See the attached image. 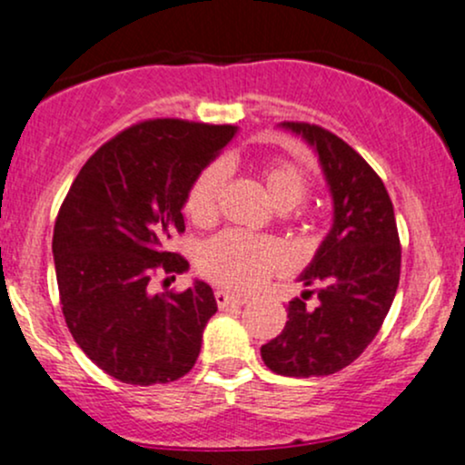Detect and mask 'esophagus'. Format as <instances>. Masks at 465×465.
Here are the masks:
<instances>
[{"label": "esophagus", "instance_id": "obj_1", "mask_svg": "<svg viewBox=\"0 0 465 465\" xmlns=\"http://www.w3.org/2000/svg\"><path fill=\"white\" fill-rule=\"evenodd\" d=\"M216 304L221 309H227V307H241V304L247 302V300L241 298V295H232L227 293V291H216Z\"/></svg>", "mask_w": 465, "mask_h": 465}]
</instances>
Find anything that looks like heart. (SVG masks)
I'll list each match as a JSON object with an SVG mask.
<instances>
[{
    "label": "heart",
    "instance_id": "b5f03b06",
    "mask_svg": "<svg viewBox=\"0 0 465 465\" xmlns=\"http://www.w3.org/2000/svg\"><path fill=\"white\" fill-rule=\"evenodd\" d=\"M260 181L275 209L287 212L309 196L311 181L302 167L289 161H269L260 167ZM224 183V167L212 163L198 172L185 193L183 212L196 227H209L218 216V198ZM198 269L218 287L227 291L256 289L267 275L284 267V253L269 238H252L236 232L213 236L198 249Z\"/></svg>",
    "mask_w": 465,
    "mask_h": 465
}]
</instances>
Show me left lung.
I'll list each match as a JSON object with an SVG mask.
<instances>
[{
  "instance_id": "1",
  "label": "left lung",
  "mask_w": 465,
  "mask_h": 465,
  "mask_svg": "<svg viewBox=\"0 0 465 465\" xmlns=\"http://www.w3.org/2000/svg\"><path fill=\"white\" fill-rule=\"evenodd\" d=\"M318 152L333 198V224L289 302L282 333L262 344V361L278 375H333L355 361L384 324L397 284L401 247L389 192L349 143L320 125L284 121ZM319 295L315 310L309 294Z\"/></svg>"
}]
</instances>
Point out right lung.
Here are the masks:
<instances>
[{"instance_id":"add662e5","label":"right lung","mask_w":465,"mask_h":465,"mask_svg":"<svg viewBox=\"0 0 465 465\" xmlns=\"http://www.w3.org/2000/svg\"><path fill=\"white\" fill-rule=\"evenodd\" d=\"M238 132L183 119H150L119 132L76 174L53 233L65 324L101 371L124 384H167L201 353L216 298L207 282L154 293L152 278L190 269L170 252L185 232L183 203Z\"/></svg>"}]
</instances>
